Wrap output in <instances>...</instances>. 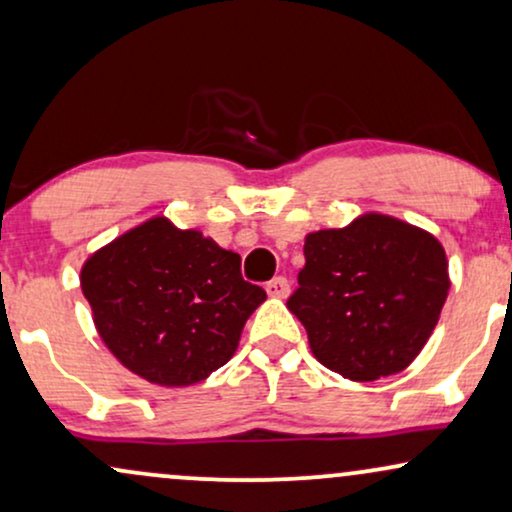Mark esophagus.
Wrapping results in <instances>:
<instances>
[{
    "instance_id": "34e87169",
    "label": "esophagus",
    "mask_w": 512,
    "mask_h": 512,
    "mask_svg": "<svg viewBox=\"0 0 512 512\" xmlns=\"http://www.w3.org/2000/svg\"><path fill=\"white\" fill-rule=\"evenodd\" d=\"M267 293H269V297H288V293H290V283H288V278H283V276H276V278H271V281L267 283Z\"/></svg>"
}]
</instances>
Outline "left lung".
I'll use <instances>...</instances> for the list:
<instances>
[{"instance_id":"8db88e82","label":"left lung","mask_w":512,"mask_h":512,"mask_svg":"<svg viewBox=\"0 0 512 512\" xmlns=\"http://www.w3.org/2000/svg\"><path fill=\"white\" fill-rule=\"evenodd\" d=\"M304 260L288 309L323 366L368 383L418 357L451 286L446 252L430 231L366 212L304 236Z\"/></svg>"}]
</instances>
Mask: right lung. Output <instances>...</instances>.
I'll return each instance as SVG.
<instances>
[{
	"label": "right lung",
	"instance_id": "1",
	"mask_svg": "<svg viewBox=\"0 0 512 512\" xmlns=\"http://www.w3.org/2000/svg\"><path fill=\"white\" fill-rule=\"evenodd\" d=\"M80 286L103 345L160 387L196 385L222 368L267 300L243 281L241 255L163 215L92 252Z\"/></svg>",
	"mask_w": 512,
	"mask_h": 512
}]
</instances>
